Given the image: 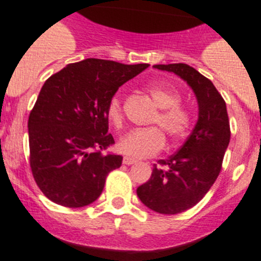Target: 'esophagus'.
Returning <instances> with one entry per match:
<instances>
[{
  "instance_id": "obj_1",
  "label": "esophagus",
  "mask_w": 261,
  "mask_h": 261,
  "mask_svg": "<svg viewBox=\"0 0 261 261\" xmlns=\"http://www.w3.org/2000/svg\"><path fill=\"white\" fill-rule=\"evenodd\" d=\"M136 163V160L131 159V157H123V164L125 165H133V164Z\"/></svg>"
}]
</instances>
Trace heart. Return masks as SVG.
I'll list each match as a JSON object with an SVG mask.
<instances>
[{
  "mask_svg": "<svg viewBox=\"0 0 261 261\" xmlns=\"http://www.w3.org/2000/svg\"><path fill=\"white\" fill-rule=\"evenodd\" d=\"M148 93L159 108L157 114L152 119V125H157L171 140L185 138L191 126V114L189 109L179 104L180 95L174 88L164 84H149ZM107 116L110 123L121 127L123 122L122 102L114 96L107 107ZM165 144L164 134L157 127L138 128L133 130L118 140L117 148L121 153L135 159H144L159 153Z\"/></svg>",
  "mask_w": 261,
  "mask_h": 261,
  "instance_id": "obj_1",
  "label": "heart"
}]
</instances>
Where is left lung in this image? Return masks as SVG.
Instances as JSON below:
<instances>
[{"label": "left lung", "instance_id": "1", "mask_svg": "<svg viewBox=\"0 0 261 261\" xmlns=\"http://www.w3.org/2000/svg\"><path fill=\"white\" fill-rule=\"evenodd\" d=\"M187 82L199 105V118L187 140L168 160L154 164L151 178L136 194L149 210L177 215L205 196L222 168L230 142V123L225 100L212 82L186 63L154 65Z\"/></svg>", "mask_w": 261, "mask_h": 261}]
</instances>
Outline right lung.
<instances>
[{"label": "right lung", "mask_w": 261, "mask_h": 261, "mask_svg": "<svg viewBox=\"0 0 261 261\" xmlns=\"http://www.w3.org/2000/svg\"><path fill=\"white\" fill-rule=\"evenodd\" d=\"M149 66L87 58L46 79L28 117L30 166L35 182L53 203L81 208L104 190L122 156L107 151V107L119 87Z\"/></svg>", "instance_id": "1"}]
</instances>
